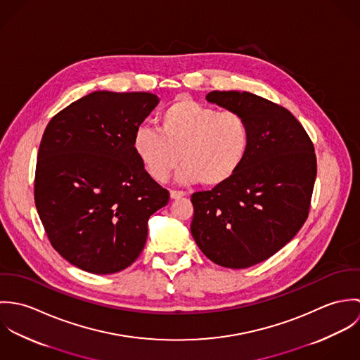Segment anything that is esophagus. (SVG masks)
<instances>
[{
    "mask_svg": "<svg viewBox=\"0 0 360 360\" xmlns=\"http://www.w3.org/2000/svg\"><path fill=\"white\" fill-rule=\"evenodd\" d=\"M186 195V193L184 191H180V190H172L170 191V198L172 200H179V198H181V197H184Z\"/></svg>",
    "mask_w": 360,
    "mask_h": 360,
    "instance_id": "obj_1",
    "label": "esophagus"
}]
</instances>
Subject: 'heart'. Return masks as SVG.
Returning a JSON list of instances; mask_svg holds the SVG:
<instances>
[{"instance_id":"b5f03b06","label":"heart","mask_w":360,"mask_h":360,"mask_svg":"<svg viewBox=\"0 0 360 360\" xmlns=\"http://www.w3.org/2000/svg\"><path fill=\"white\" fill-rule=\"evenodd\" d=\"M247 120L234 110H217L191 98H179L159 116V129L141 126L133 148L147 172L165 183L181 159V181L214 187L243 166L250 148Z\"/></svg>"}]
</instances>
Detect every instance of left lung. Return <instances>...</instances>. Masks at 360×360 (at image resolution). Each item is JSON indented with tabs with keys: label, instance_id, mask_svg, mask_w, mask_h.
<instances>
[{
	"label": "left lung",
	"instance_id": "obj_1",
	"mask_svg": "<svg viewBox=\"0 0 360 360\" xmlns=\"http://www.w3.org/2000/svg\"><path fill=\"white\" fill-rule=\"evenodd\" d=\"M206 100L240 113L251 140L229 181L191 195V234L216 264L245 269L273 257L307 221L317 173L314 147L278 103L248 91H212Z\"/></svg>",
	"mask_w": 360,
	"mask_h": 360
}]
</instances>
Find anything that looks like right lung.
Here are the masks:
<instances>
[{
	"instance_id": "add662e5",
	"label": "right lung",
	"mask_w": 360,
	"mask_h": 360,
	"mask_svg": "<svg viewBox=\"0 0 360 360\" xmlns=\"http://www.w3.org/2000/svg\"><path fill=\"white\" fill-rule=\"evenodd\" d=\"M158 103L151 93L94 91L46 127L34 202L53 250L82 270L112 274L130 266L144 250L150 216L169 202L133 148Z\"/></svg>"
}]
</instances>
